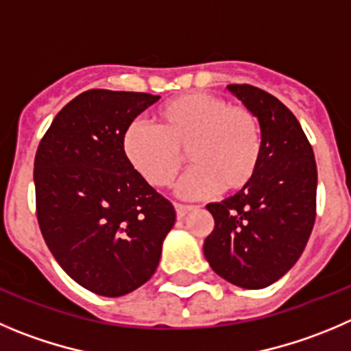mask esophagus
<instances>
[{"mask_svg": "<svg viewBox=\"0 0 351 351\" xmlns=\"http://www.w3.org/2000/svg\"><path fill=\"white\" fill-rule=\"evenodd\" d=\"M173 206H176V212H178V219H184V217L195 208L193 205H182V203H176Z\"/></svg>", "mask_w": 351, "mask_h": 351, "instance_id": "34e87169", "label": "esophagus"}]
</instances>
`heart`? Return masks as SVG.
<instances>
[{
    "instance_id": "heart-1",
    "label": "heart",
    "mask_w": 351,
    "mask_h": 351,
    "mask_svg": "<svg viewBox=\"0 0 351 351\" xmlns=\"http://www.w3.org/2000/svg\"><path fill=\"white\" fill-rule=\"evenodd\" d=\"M123 153L153 188H167L184 165L193 163L178 195L196 199L245 189L262 158V132L255 113L229 105L220 96L188 93L158 106L155 125L132 123L123 134Z\"/></svg>"
}]
</instances>
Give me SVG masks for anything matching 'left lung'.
I'll list each match as a JSON object with an SVG mask.
<instances>
[{"label": "left lung", "instance_id": "1", "mask_svg": "<svg viewBox=\"0 0 351 351\" xmlns=\"http://www.w3.org/2000/svg\"><path fill=\"white\" fill-rule=\"evenodd\" d=\"M228 89L258 119L262 158L245 189L206 205L215 228L203 253L231 285L262 289L295 265L308 241L315 222V156L296 117L276 96L250 84Z\"/></svg>", "mask_w": 351, "mask_h": 351}]
</instances>
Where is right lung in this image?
Wrapping results in <instances>:
<instances>
[{"instance_id": "add662e5", "label": "right lung", "mask_w": 351, "mask_h": 351, "mask_svg": "<svg viewBox=\"0 0 351 351\" xmlns=\"http://www.w3.org/2000/svg\"><path fill=\"white\" fill-rule=\"evenodd\" d=\"M148 93L89 89L66 103L39 143L36 212L63 270L101 296L128 295L158 267L176 210L123 153L132 120L156 103Z\"/></svg>"}]
</instances>
